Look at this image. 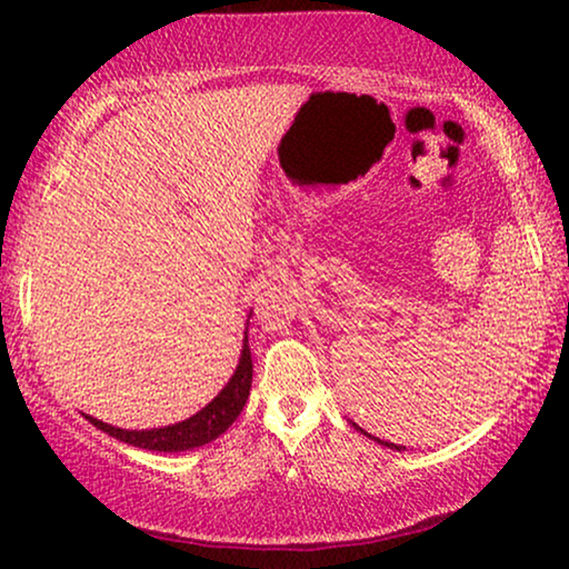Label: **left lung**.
Instances as JSON below:
<instances>
[{"instance_id":"obj_1","label":"left lung","mask_w":569,"mask_h":569,"mask_svg":"<svg viewBox=\"0 0 569 569\" xmlns=\"http://www.w3.org/2000/svg\"><path fill=\"white\" fill-rule=\"evenodd\" d=\"M352 427H355V430H360L362 435H368V432H365V430H362V427H357L355 422H352ZM368 438H372V435H368ZM372 440H376V442H380V446H386V448H393V450H403V446H396V442H383V440H380V438H372Z\"/></svg>"}]
</instances>
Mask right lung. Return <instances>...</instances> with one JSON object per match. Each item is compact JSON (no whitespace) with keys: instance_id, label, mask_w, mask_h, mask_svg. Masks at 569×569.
Here are the masks:
<instances>
[{"instance_id":"right-lung-1","label":"right lung","mask_w":569,"mask_h":569,"mask_svg":"<svg viewBox=\"0 0 569 569\" xmlns=\"http://www.w3.org/2000/svg\"><path fill=\"white\" fill-rule=\"evenodd\" d=\"M251 380H253V362H251V349H248V337H246L243 349H240L238 368L232 372V378L224 383L222 391L217 393L204 409L197 411V415L189 419H183V422H176L168 427H152V430H123V427L100 422L96 417H88V419L90 425L98 427V430H103L106 435H111V438L121 442H129V446L134 448L158 450V453H178V450L207 446V442L220 438V435L236 422L240 411H243L248 393H251Z\"/></svg>"}]
</instances>
